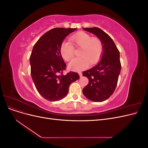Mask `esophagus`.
<instances>
[{"label":"esophagus","mask_w":148,"mask_h":148,"mask_svg":"<svg viewBox=\"0 0 148 148\" xmlns=\"http://www.w3.org/2000/svg\"><path fill=\"white\" fill-rule=\"evenodd\" d=\"M78 74H79V77H82V72H79V73H78Z\"/></svg>","instance_id":"esophagus-1"}]
</instances>
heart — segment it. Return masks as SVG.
Masks as SVG:
<instances>
[{
  "label": "heart",
  "instance_id": "obj_1",
  "mask_svg": "<svg viewBox=\"0 0 148 148\" xmlns=\"http://www.w3.org/2000/svg\"><path fill=\"white\" fill-rule=\"evenodd\" d=\"M70 41L76 47H81L79 55L82 57L71 60L69 68L73 71H81L89 65L96 64L102 54L103 46L101 40L97 38H92L91 35L80 32L72 36ZM60 53L63 59L69 61L75 56V49L69 42L64 41L60 46Z\"/></svg>",
  "mask_w": 148,
  "mask_h": 148
}]
</instances>
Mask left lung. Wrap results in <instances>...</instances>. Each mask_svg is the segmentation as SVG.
I'll list each match as a JSON object with an SVG mask.
<instances>
[{
  "label": "left lung",
  "mask_w": 148,
  "mask_h": 148,
  "mask_svg": "<svg viewBox=\"0 0 148 148\" xmlns=\"http://www.w3.org/2000/svg\"><path fill=\"white\" fill-rule=\"evenodd\" d=\"M84 31L96 35L103 46L101 59L96 65L84 71L83 76L89 79V83L83 89L87 99L102 102L114 93L121 70L120 52L109 36L97 27L85 28Z\"/></svg>",
  "instance_id": "8db88e82"
}]
</instances>
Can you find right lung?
Returning <instances> with one entry per match:
<instances>
[{"instance_id": "1", "label": "right lung", "mask_w": 148, "mask_h": 148, "mask_svg": "<svg viewBox=\"0 0 148 148\" xmlns=\"http://www.w3.org/2000/svg\"><path fill=\"white\" fill-rule=\"evenodd\" d=\"M77 28H57L49 30L34 44L29 58L31 75L37 91L49 101H60L69 92L70 85L79 78L70 71L64 75L66 64L60 53L64 39Z\"/></svg>"}]
</instances>
